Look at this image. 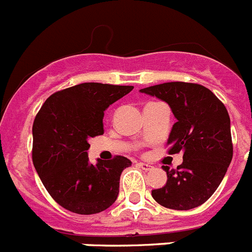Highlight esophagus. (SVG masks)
<instances>
[{
	"label": "esophagus",
	"instance_id": "1",
	"mask_svg": "<svg viewBox=\"0 0 252 252\" xmlns=\"http://www.w3.org/2000/svg\"><path fill=\"white\" fill-rule=\"evenodd\" d=\"M138 165H139V167H141L143 170H145V171H148V170L153 168V166L149 165V163H145V162H139Z\"/></svg>",
	"mask_w": 252,
	"mask_h": 252
}]
</instances>
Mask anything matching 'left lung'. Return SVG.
<instances>
[{
    "mask_svg": "<svg viewBox=\"0 0 252 252\" xmlns=\"http://www.w3.org/2000/svg\"><path fill=\"white\" fill-rule=\"evenodd\" d=\"M166 101L176 122L168 136V153L183 152L176 168L163 166L165 187L152 190L163 207L190 210L213 196L233 157L230 118L225 105L207 87L188 82H166L141 89Z\"/></svg>",
    "mask_w": 252,
    "mask_h": 252,
    "instance_id": "1",
    "label": "left lung"
}]
</instances>
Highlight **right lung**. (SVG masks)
Masks as SVG:
<instances>
[{"mask_svg": "<svg viewBox=\"0 0 252 252\" xmlns=\"http://www.w3.org/2000/svg\"><path fill=\"white\" fill-rule=\"evenodd\" d=\"M134 86L85 82L47 97L33 122L32 159L41 182L62 207L81 215L101 213L117 199L124 156L89 161V139L104 134V111Z\"/></svg>", "mask_w": 252, "mask_h": 252, "instance_id": "right-lung-1", "label": "right lung"}]
</instances>
